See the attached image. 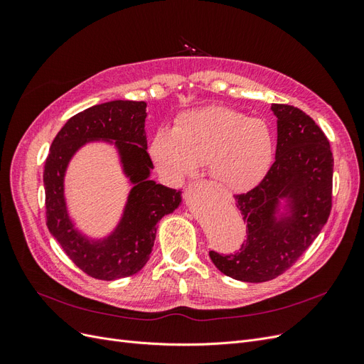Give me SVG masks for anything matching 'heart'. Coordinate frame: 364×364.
<instances>
[{
  "label": "heart",
  "mask_w": 364,
  "mask_h": 364,
  "mask_svg": "<svg viewBox=\"0 0 364 364\" xmlns=\"http://www.w3.org/2000/svg\"><path fill=\"white\" fill-rule=\"evenodd\" d=\"M150 155L171 181L190 178L208 164L217 183L228 190H245L267 173L274 135L264 119L226 106H205L181 115L176 127L156 130Z\"/></svg>",
  "instance_id": "obj_1"
}]
</instances>
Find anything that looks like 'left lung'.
Segmentation results:
<instances>
[{"instance_id": "8db88e82", "label": "left lung", "mask_w": 364, "mask_h": 364, "mask_svg": "<svg viewBox=\"0 0 364 364\" xmlns=\"http://www.w3.org/2000/svg\"><path fill=\"white\" fill-rule=\"evenodd\" d=\"M278 118L277 156L262 181L235 196L246 235L235 253L209 250L215 267L238 281L264 282L287 272L321 234L333 208L334 158L314 119L290 105H272ZM279 198L291 214L277 220Z\"/></svg>"}]
</instances>
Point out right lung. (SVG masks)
Segmentation results:
<instances>
[{
  "mask_svg": "<svg viewBox=\"0 0 364 364\" xmlns=\"http://www.w3.org/2000/svg\"><path fill=\"white\" fill-rule=\"evenodd\" d=\"M146 102L115 100L87 107L71 117L53 139L43 167L47 226L70 259L91 278L114 281L138 273L150 259L159 220L181 203V191L150 181L153 162L147 153ZM112 139L127 173L134 183L116 232L90 242L69 222L63 199V176L73 153L86 140Z\"/></svg>",
  "mask_w": 364,
  "mask_h": 364,
  "instance_id": "obj_1",
  "label": "right lung"
}]
</instances>
